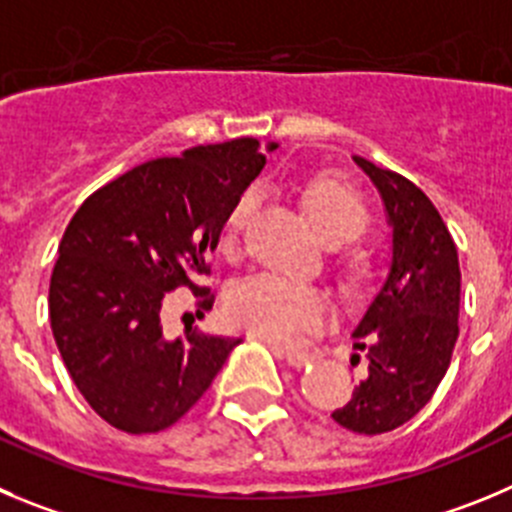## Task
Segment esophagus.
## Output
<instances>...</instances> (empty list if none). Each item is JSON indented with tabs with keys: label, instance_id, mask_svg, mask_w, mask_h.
<instances>
[{
	"label": "esophagus",
	"instance_id": "1",
	"mask_svg": "<svg viewBox=\"0 0 512 512\" xmlns=\"http://www.w3.org/2000/svg\"><path fill=\"white\" fill-rule=\"evenodd\" d=\"M278 356H283L293 369H305L315 361V353L313 351H283V348H275Z\"/></svg>",
	"mask_w": 512,
	"mask_h": 512
}]
</instances>
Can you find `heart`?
<instances>
[{
    "label": "heart",
    "mask_w": 512,
    "mask_h": 512,
    "mask_svg": "<svg viewBox=\"0 0 512 512\" xmlns=\"http://www.w3.org/2000/svg\"><path fill=\"white\" fill-rule=\"evenodd\" d=\"M303 209L310 224L326 245H346L369 229V209L356 191L336 179H315L303 189ZM257 207V191H245L227 214V245L250 222ZM353 270V265H351ZM326 295L303 283H293L280 275H255L232 290L227 298V315L234 326L265 338L270 343L298 341L328 318Z\"/></svg>",
    "instance_id": "1"
}]
</instances>
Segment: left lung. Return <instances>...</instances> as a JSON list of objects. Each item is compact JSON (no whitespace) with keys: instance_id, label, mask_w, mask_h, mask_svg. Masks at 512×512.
Listing matches in <instances>:
<instances>
[{"instance_id":"left-lung-1","label":"left lung","mask_w":512,"mask_h":512,"mask_svg":"<svg viewBox=\"0 0 512 512\" xmlns=\"http://www.w3.org/2000/svg\"><path fill=\"white\" fill-rule=\"evenodd\" d=\"M374 181L391 227L386 280L353 328L369 374L331 414L358 434H384L427 407L460 336V260L450 229L419 186L353 156Z\"/></svg>"}]
</instances>
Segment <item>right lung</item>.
Wrapping results in <instances>:
<instances>
[{
  "mask_svg": "<svg viewBox=\"0 0 512 512\" xmlns=\"http://www.w3.org/2000/svg\"><path fill=\"white\" fill-rule=\"evenodd\" d=\"M265 161L257 138L189 148L100 186L70 219L50 278V326L75 386L111 427L151 434L179 422L242 343L191 326L169 341L161 300L186 285L212 308L194 280L209 272L229 209Z\"/></svg>",
  "mask_w": 512,
  "mask_h": 512,
  "instance_id": "right-lung-1",
  "label": "right lung"
}]
</instances>
